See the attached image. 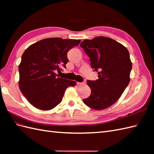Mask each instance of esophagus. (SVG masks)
I'll return each instance as SVG.
<instances>
[{
  "label": "esophagus",
  "mask_w": 154,
  "mask_h": 154,
  "mask_svg": "<svg viewBox=\"0 0 154 154\" xmlns=\"http://www.w3.org/2000/svg\"><path fill=\"white\" fill-rule=\"evenodd\" d=\"M77 84L79 85H82L84 84V82H77Z\"/></svg>",
  "instance_id": "obj_1"
}]
</instances>
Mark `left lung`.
Instances as JSON below:
<instances>
[{"label":"left lung","instance_id":"obj_1","mask_svg":"<svg viewBox=\"0 0 154 154\" xmlns=\"http://www.w3.org/2000/svg\"><path fill=\"white\" fill-rule=\"evenodd\" d=\"M80 47L90 58L91 68L99 70L98 80L88 81L91 93L84 103L96 110L106 109L120 98L130 82L132 63L129 51L122 44L106 36L86 39Z\"/></svg>","mask_w":154,"mask_h":154}]
</instances>
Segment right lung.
Returning <instances> with one entry per match:
<instances>
[{"label":"right lung","mask_w":154,"mask_h":154,"mask_svg":"<svg viewBox=\"0 0 154 154\" xmlns=\"http://www.w3.org/2000/svg\"><path fill=\"white\" fill-rule=\"evenodd\" d=\"M80 40L48 38L31 45L22 55L19 65V87L33 106L42 110L53 109L61 102L66 89L76 82L58 77L69 61L67 52Z\"/></svg>","instance_id":"obj_1"}]
</instances>
